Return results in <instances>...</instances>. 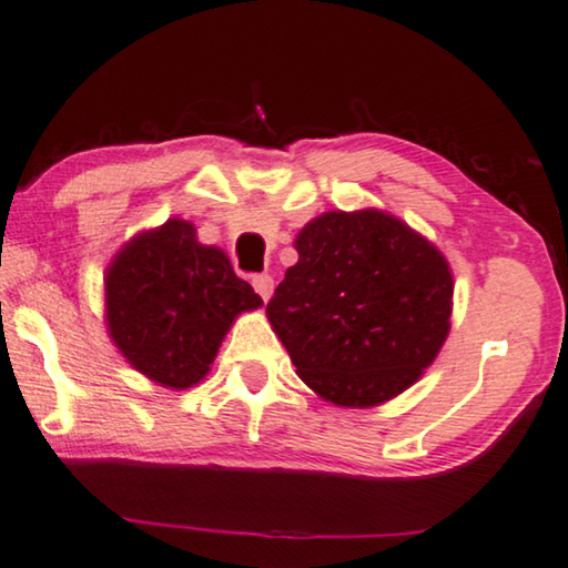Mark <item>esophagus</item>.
I'll return each instance as SVG.
<instances>
[{
  "instance_id": "esophagus-1",
  "label": "esophagus",
  "mask_w": 568,
  "mask_h": 568,
  "mask_svg": "<svg viewBox=\"0 0 568 568\" xmlns=\"http://www.w3.org/2000/svg\"><path fill=\"white\" fill-rule=\"evenodd\" d=\"M252 287H255V293L260 295V298L267 301L270 295H273V277L265 275V273L255 275V277H252Z\"/></svg>"
}]
</instances>
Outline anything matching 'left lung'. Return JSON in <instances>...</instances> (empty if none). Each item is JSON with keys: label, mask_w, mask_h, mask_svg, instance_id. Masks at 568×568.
I'll list each match as a JSON object with an SVG mask.
<instances>
[{"label": "left lung", "mask_w": 568, "mask_h": 568, "mask_svg": "<svg viewBox=\"0 0 568 568\" xmlns=\"http://www.w3.org/2000/svg\"><path fill=\"white\" fill-rule=\"evenodd\" d=\"M295 250L265 311L301 379L341 407H374L417 382L453 313L439 250L376 210L321 214Z\"/></svg>", "instance_id": "obj_1"}]
</instances>
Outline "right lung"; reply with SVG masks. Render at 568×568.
I'll return each instance as SVG.
<instances>
[{
  "label": "right lung",
  "instance_id": "1",
  "mask_svg": "<svg viewBox=\"0 0 568 568\" xmlns=\"http://www.w3.org/2000/svg\"><path fill=\"white\" fill-rule=\"evenodd\" d=\"M263 305L227 255L169 220L129 242L105 273V321L133 368L171 389L204 379L237 313Z\"/></svg>",
  "mask_w": 568,
  "mask_h": 568
}]
</instances>
